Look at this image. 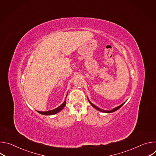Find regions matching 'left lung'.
<instances>
[{"instance_id":"left-lung-1","label":"left lung","mask_w":156,"mask_h":156,"mask_svg":"<svg viewBox=\"0 0 156 156\" xmlns=\"http://www.w3.org/2000/svg\"><path fill=\"white\" fill-rule=\"evenodd\" d=\"M89 102H90V103L92 105V106L93 107H94L95 108H96L97 110H99V111H101V112H105V113H111V112H115V111H116V110H117L118 109H119L124 104H125V102L123 103V104H122V105H120V106H119V107H116V108H114V109H112V110H102V109H101V108H99V107H98L97 106H96L95 105H94L93 104H92L90 101H89Z\"/></svg>"}]
</instances>
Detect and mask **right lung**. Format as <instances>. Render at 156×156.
<instances>
[{"label": "right lung", "instance_id": "add662e5", "mask_svg": "<svg viewBox=\"0 0 156 156\" xmlns=\"http://www.w3.org/2000/svg\"><path fill=\"white\" fill-rule=\"evenodd\" d=\"M66 104V99L64 101V102L61 105H60L58 107L52 110H49V111H46V112H39V111H37V112L41 114H42V115H54L57 113H58V112H60V111L61 110L63 109V108L65 107Z\"/></svg>", "mask_w": 156, "mask_h": 156}]
</instances>
